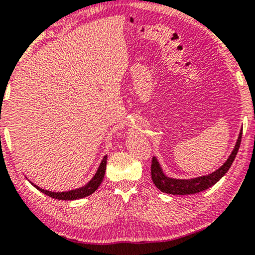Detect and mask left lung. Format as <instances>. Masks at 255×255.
<instances>
[{"instance_id": "obj_1", "label": "left lung", "mask_w": 255, "mask_h": 255, "mask_svg": "<svg viewBox=\"0 0 255 255\" xmlns=\"http://www.w3.org/2000/svg\"><path fill=\"white\" fill-rule=\"evenodd\" d=\"M242 134L243 128L241 132H239L236 145H235L233 152H231V154L229 155V158H228L225 164L220 167L219 169H216L215 172L205 176L189 178V180L172 178L165 175L160 165H159L157 158L153 157L152 158L151 164L152 181H153L154 185L160 190V191L170 193V195H192V193L201 192L204 191V190L211 188L212 185H214L216 182H219L223 176H225V174L229 170L231 165H233L235 158H236L237 155L239 146H241Z\"/></svg>"}]
</instances>
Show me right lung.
Listing matches in <instances>:
<instances>
[{
  "label": "right lung",
  "mask_w": 255,
  "mask_h": 255,
  "mask_svg": "<svg viewBox=\"0 0 255 255\" xmlns=\"http://www.w3.org/2000/svg\"><path fill=\"white\" fill-rule=\"evenodd\" d=\"M106 159H108V155H105L102 160L100 167H98L96 174L95 176L91 178V180L83 187L75 189V190H70V191H65V192H54V191H48V190L41 189L37 187V185L33 184L36 189H39L41 192L44 193L51 198L55 199H59V200H75V199H80V198H85V197L91 195L94 193L96 190L100 187L102 181H103L104 175H105V170H106Z\"/></svg>",
  "instance_id": "1"
}]
</instances>
